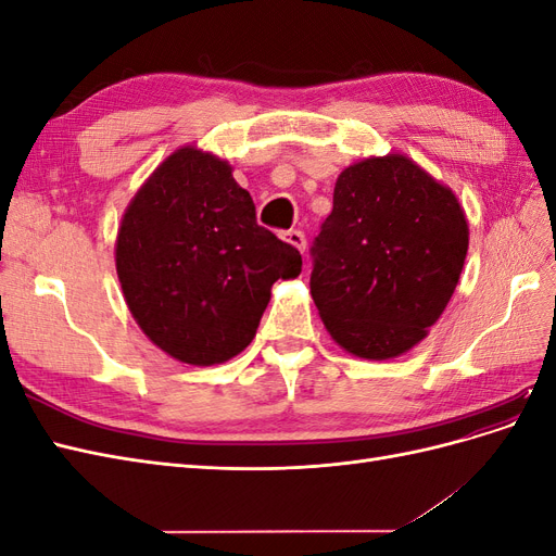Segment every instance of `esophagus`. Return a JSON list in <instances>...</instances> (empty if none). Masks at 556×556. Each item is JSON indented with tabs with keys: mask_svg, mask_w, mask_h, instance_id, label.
Masks as SVG:
<instances>
[{
	"mask_svg": "<svg viewBox=\"0 0 556 556\" xmlns=\"http://www.w3.org/2000/svg\"><path fill=\"white\" fill-rule=\"evenodd\" d=\"M282 241H288L290 245H294L296 250L304 252L306 250V233L299 231V229H290V231H282Z\"/></svg>",
	"mask_w": 556,
	"mask_h": 556,
	"instance_id": "esophagus-1",
	"label": "esophagus"
}]
</instances>
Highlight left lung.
<instances>
[{"instance_id":"1","label":"left lung","mask_w":556,"mask_h":556,"mask_svg":"<svg viewBox=\"0 0 556 556\" xmlns=\"http://www.w3.org/2000/svg\"><path fill=\"white\" fill-rule=\"evenodd\" d=\"M466 250L468 225L450 188L403 155L362 160L336 180L311 245V294L341 348L399 357L445 311Z\"/></svg>"}]
</instances>
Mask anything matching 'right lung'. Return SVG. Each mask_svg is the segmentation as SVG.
<instances>
[{"label": "right lung", "instance_id": "add662e5", "mask_svg": "<svg viewBox=\"0 0 556 556\" xmlns=\"http://www.w3.org/2000/svg\"><path fill=\"white\" fill-rule=\"evenodd\" d=\"M115 268L148 339L174 359L211 366L255 339L271 285L296 278L301 255L257 225L227 162L188 146L131 199Z\"/></svg>", "mask_w": 556, "mask_h": 556}]
</instances>
